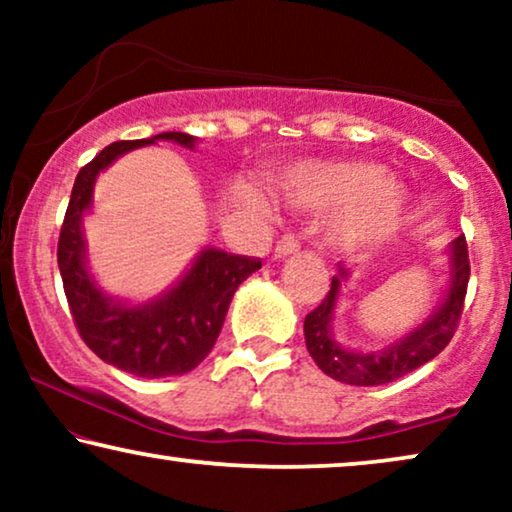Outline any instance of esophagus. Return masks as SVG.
Instances as JSON below:
<instances>
[{
    "mask_svg": "<svg viewBox=\"0 0 512 512\" xmlns=\"http://www.w3.org/2000/svg\"><path fill=\"white\" fill-rule=\"evenodd\" d=\"M298 249H300V244H298L296 237H293V235H284L282 240L277 242V247H275V258H286V256L296 254Z\"/></svg>",
    "mask_w": 512,
    "mask_h": 512,
    "instance_id": "esophagus-1",
    "label": "esophagus"
}]
</instances>
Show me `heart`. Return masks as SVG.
Instances as JSON below:
<instances>
[{
    "label": "heart",
    "instance_id": "heart-1",
    "mask_svg": "<svg viewBox=\"0 0 512 512\" xmlns=\"http://www.w3.org/2000/svg\"><path fill=\"white\" fill-rule=\"evenodd\" d=\"M282 195L293 209L338 212L335 235L356 247L387 242L408 209V188L373 160L303 163L286 172Z\"/></svg>",
    "mask_w": 512,
    "mask_h": 512
}]
</instances>
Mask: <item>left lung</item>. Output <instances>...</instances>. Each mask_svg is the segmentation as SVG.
Masks as SVG:
<instances>
[{"label":"left lung","mask_w":512,"mask_h":512,"mask_svg":"<svg viewBox=\"0 0 512 512\" xmlns=\"http://www.w3.org/2000/svg\"><path fill=\"white\" fill-rule=\"evenodd\" d=\"M447 265H450V277H447L450 282L436 310L403 338L389 342L382 349H370V352L349 349L335 340V307H338L340 289L349 279V272L340 268L333 277L328 296L321 300L317 310L305 317V345L314 363L338 382L354 384V387H377V384L394 382L436 359L450 345L461 310H464L468 275H471L464 235H459L447 247Z\"/></svg>","instance_id":"1"}]
</instances>
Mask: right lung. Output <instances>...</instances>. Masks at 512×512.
<instances>
[{
	"instance_id": "add662e5",
	"label": "right lung",
	"mask_w": 512,
	"mask_h": 512,
	"mask_svg": "<svg viewBox=\"0 0 512 512\" xmlns=\"http://www.w3.org/2000/svg\"><path fill=\"white\" fill-rule=\"evenodd\" d=\"M156 142H174L193 151L198 137L160 132L102 149L76 174L58 242L62 286L83 342L104 363L146 380L184 375L200 366L219 338L237 286L261 268L256 258L205 247L193 258L191 268L160 296L130 303L100 289L88 268L83 235V216L93 209L95 181L128 151Z\"/></svg>"
}]
</instances>
